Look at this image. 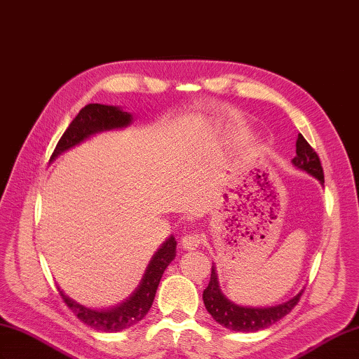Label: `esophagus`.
Instances as JSON below:
<instances>
[{"label":"esophagus","mask_w":359,"mask_h":359,"mask_svg":"<svg viewBox=\"0 0 359 359\" xmlns=\"http://www.w3.org/2000/svg\"><path fill=\"white\" fill-rule=\"evenodd\" d=\"M201 243H203V236L200 232H189L181 238V245L184 247L186 250H194Z\"/></svg>","instance_id":"obj_1"}]
</instances>
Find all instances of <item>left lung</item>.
I'll use <instances>...</instances> for the list:
<instances>
[{"label":"left lung","instance_id":"8db88e82","mask_svg":"<svg viewBox=\"0 0 359 359\" xmlns=\"http://www.w3.org/2000/svg\"><path fill=\"white\" fill-rule=\"evenodd\" d=\"M294 167L301 170H306L312 175L318 181L324 182V170L320 161V156L315 152V149L309 144L306 138L299 133L297 140V156L292 159ZM302 293H298L293 299L284 302V304L267 307V309H250L241 307L230 302L224 294H222L217 270L212 266L210 281L209 285L203 292V299L207 312L221 325H224L229 330L235 332H257L261 329H267L269 325L280 321L283 316L287 315L290 310L298 304Z\"/></svg>","mask_w":359,"mask_h":359}]
</instances>
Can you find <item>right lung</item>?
I'll list each match as a JSON object with an SVG mask.
<instances>
[{
    "mask_svg": "<svg viewBox=\"0 0 359 359\" xmlns=\"http://www.w3.org/2000/svg\"><path fill=\"white\" fill-rule=\"evenodd\" d=\"M130 121L132 115L123 112L118 107L104 104H87L79 110V114L74 118V121L69 124L66 132L62 133L57 147L53 150L52 158L70 147H74L95 132L126 127L130 124ZM175 250H177V241H175L173 236H170L161 245V249L154 255L152 261L149 262L144 278H142L137 292L126 302H123L121 306L115 309L102 310V312L90 310L66 297L60 287L58 292L62 301L66 302L67 307L75 313L78 320L83 321L86 325H89V327L100 332H119L129 329L132 325L140 323L147 315L149 309L152 307L159 280H161L165 267L175 258Z\"/></svg>",
    "mask_w": 359,
    "mask_h": 359,
    "instance_id": "right-lung-1",
    "label": "right lung"
}]
</instances>
